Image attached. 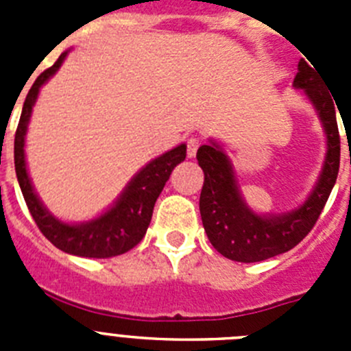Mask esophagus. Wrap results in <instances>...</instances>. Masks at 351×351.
<instances>
[{
    "instance_id": "1",
    "label": "esophagus",
    "mask_w": 351,
    "mask_h": 351,
    "mask_svg": "<svg viewBox=\"0 0 351 351\" xmlns=\"http://www.w3.org/2000/svg\"><path fill=\"white\" fill-rule=\"evenodd\" d=\"M186 145H188V149H186V154H188V158H195V154H197L198 145H200V142H198V138H195V137L188 138V142H186Z\"/></svg>"
}]
</instances>
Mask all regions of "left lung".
Returning a JSON list of instances; mask_svg holds the SVG:
<instances>
[{
  "instance_id": "obj_1",
  "label": "left lung",
  "mask_w": 351,
  "mask_h": 351,
  "mask_svg": "<svg viewBox=\"0 0 351 351\" xmlns=\"http://www.w3.org/2000/svg\"><path fill=\"white\" fill-rule=\"evenodd\" d=\"M315 68V66H313ZM304 60L299 61L293 88L302 89L315 107L327 138L324 167L315 188L295 209L280 214H258L243 198L230 158L219 142L209 141L197 151L204 170L200 216L214 250L234 262H262L287 253L311 232L336 184L341 142L334 96Z\"/></svg>"
}]
</instances>
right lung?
<instances>
[{
	"mask_svg": "<svg viewBox=\"0 0 351 351\" xmlns=\"http://www.w3.org/2000/svg\"><path fill=\"white\" fill-rule=\"evenodd\" d=\"M68 52L70 51L63 52L51 68L40 73L27 93L17 132H15V173H17L19 186H21L31 216L38 225L40 232L56 247H60L61 251L70 255L86 256V258H110V256L123 255L142 241L151 223L156 198L160 197L163 186L169 181L172 170L181 161H184L186 144H179L178 147L170 149L142 167L126 184L125 190L121 191L116 202L100 216L82 223H66L56 218L54 214L43 206L31 184L24 144H26L27 125H29L31 112L38 98L40 88L60 70Z\"/></svg>",
	"mask_w": 351,
	"mask_h": 351,
	"instance_id": "1",
	"label": "right lung"
}]
</instances>
